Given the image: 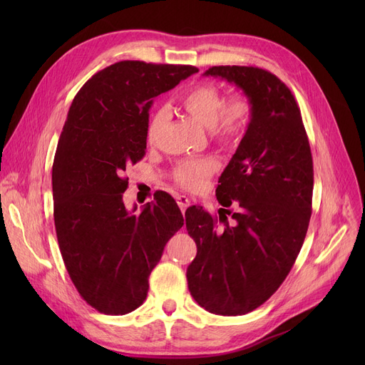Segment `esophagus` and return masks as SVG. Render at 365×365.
Returning a JSON list of instances; mask_svg holds the SVG:
<instances>
[{
    "label": "esophagus",
    "instance_id": "1",
    "mask_svg": "<svg viewBox=\"0 0 365 365\" xmlns=\"http://www.w3.org/2000/svg\"><path fill=\"white\" fill-rule=\"evenodd\" d=\"M176 201H178V204H179L182 212H185V210H186V208L189 207V204H190V201H189V198H187L186 195H178V197H176Z\"/></svg>",
    "mask_w": 365,
    "mask_h": 365
}]
</instances>
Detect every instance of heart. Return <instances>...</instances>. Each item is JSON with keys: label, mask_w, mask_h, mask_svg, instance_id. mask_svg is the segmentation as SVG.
<instances>
[{"label": "heart", "mask_w": 365, "mask_h": 365, "mask_svg": "<svg viewBox=\"0 0 365 365\" xmlns=\"http://www.w3.org/2000/svg\"><path fill=\"white\" fill-rule=\"evenodd\" d=\"M179 102L192 117L212 128L213 138L223 143L232 145L241 139L250 123L253 105L244 94H232L225 99L219 87L210 83H200L180 94ZM167 121V110L160 108L152 112L146 125V139L153 143ZM217 170L215 158H185L179 161L173 171V178L180 186L200 190Z\"/></svg>", "instance_id": "1"}]
</instances>
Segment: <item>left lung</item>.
<instances>
[{
  "instance_id": "left-lung-1",
  "label": "left lung",
  "mask_w": 365,
  "mask_h": 365,
  "mask_svg": "<svg viewBox=\"0 0 365 365\" xmlns=\"http://www.w3.org/2000/svg\"><path fill=\"white\" fill-rule=\"evenodd\" d=\"M204 75L235 84L253 105L216 189L225 213L238 205L232 223L219 212L217 227L197 205L185 213L197 244L189 292L205 311L235 317L263 304L293 267L312 213L314 164L300 109L278 76L253 66H213Z\"/></svg>"
}]
</instances>
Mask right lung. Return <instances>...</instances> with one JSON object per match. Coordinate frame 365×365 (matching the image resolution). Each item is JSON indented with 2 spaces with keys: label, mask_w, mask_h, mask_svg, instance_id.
Listing matches in <instances>:
<instances>
[{
  "label": "right lung",
  "mask_w": 365,
  "mask_h": 365,
  "mask_svg": "<svg viewBox=\"0 0 365 365\" xmlns=\"http://www.w3.org/2000/svg\"><path fill=\"white\" fill-rule=\"evenodd\" d=\"M198 72L139 61L113 63L76 93L53 163L54 226L66 271L81 297L106 315L145 302L148 278L183 226L168 194L139 215L125 208L124 171L145 157L153 98Z\"/></svg>",
  "instance_id": "obj_1"
}]
</instances>
